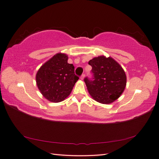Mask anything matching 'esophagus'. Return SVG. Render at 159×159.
Returning <instances> with one entry per match:
<instances>
[{
  "mask_svg": "<svg viewBox=\"0 0 159 159\" xmlns=\"http://www.w3.org/2000/svg\"><path fill=\"white\" fill-rule=\"evenodd\" d=\"M84 77H85V75H84V74H83L82 76L80 77V79H81V80H84Z\"/></svg>",
  "mask_w": 159,
  "mask_h": 159,
  "instance_id": "34e87169",
  "label": "esophagus"
}]
</instances>
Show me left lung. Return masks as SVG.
Masks as SVG:
<instances>
[{
    "label": "left lung",
    "mask_w": 159,
    "mask_h": 159,
    "mask_svg": "<svg viewBox=\"0 0 159 159\" xmlns=\"http://www.w3.org/2000/svg\"><path fill=\"white\" fill-rule=\"evenodd\" d=\"M92 66L94 80L87 77L84 82L90 95L98 102L109 104L118 99L127 84L123 68L111 57L100 55L89 61Z\"/></svg>",
    "instance_id": "1"
}]
</instances>
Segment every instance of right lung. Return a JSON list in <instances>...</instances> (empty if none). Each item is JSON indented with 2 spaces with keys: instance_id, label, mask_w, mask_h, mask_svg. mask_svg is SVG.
<instances>
[{
  "instance_id": "1",
  "label": "right lung",
  "mask_w": 159,
  "mask_h": 159,
  "mask_svg": "<svg viewBox=\"0 0 159 159\" xmlns=\"http://www.w3.org/2000/svg\"><path fill=\"white\" fill-rule=\"evenodd\" d=\"M66 54L57 53L41 66L36 74L37 87L43 96L52 102H60L70 94L79 77L75 67L68 63Z\"/></svg>"
}]
</instances>
